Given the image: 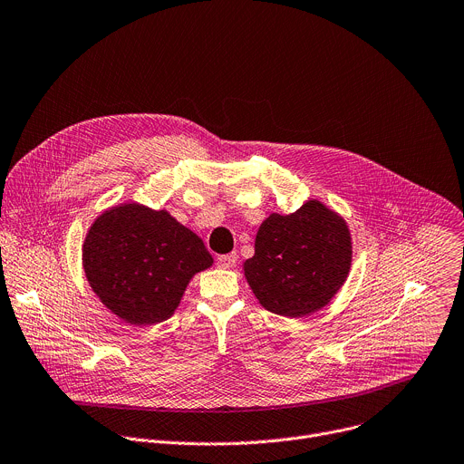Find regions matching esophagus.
I'll return each mask as SVG.
<instances>
[{
  "label": "esophagus",
  "instance_id": "obj_1",
  "mask_svg": "<svg viewBox=\"0 0 464 464\" xmlns=\"http://www.w3.org/2000/svg\"><path fill=\"white\" fill-rule=\"evenodd\" d=\"M236 260H237V256L234 252L221 254V256H218V266L223 267V269H230V267L236 266Z\"/></svg>",
  "mask_w": 464,
  "mask_h": 464
}]
</instances>
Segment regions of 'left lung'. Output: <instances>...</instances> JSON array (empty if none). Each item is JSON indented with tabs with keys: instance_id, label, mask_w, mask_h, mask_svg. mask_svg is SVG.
Returning <instances> with one entry per match:
<instances>
[{
	"instance_id": "obj_1",
	"label": "left lung",
	"mask_w": 464,
	"mask_h": 464,
	"mask_svg": "<svg viewBox=\"0 0 464 464\" xmlns=\"http://www.w3.org/2000/svg\"><path fill=\"white\" fill-rule=\"evenodd\" d=\"M352 245L346 223L317 200L273 214L256 234L245 276L269 312L302 317L330 302L346 280Z\"/></svg>"
}]
</instances>
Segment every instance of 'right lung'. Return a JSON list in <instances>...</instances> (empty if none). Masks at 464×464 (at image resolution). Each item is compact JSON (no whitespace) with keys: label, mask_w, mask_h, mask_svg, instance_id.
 <instances>
[{"label":"right lung","mask_w":464,"mask_h":464,"mask_svg":"<svg viewBox=\"0 0 464 464\" xmlns=\"http://www.w3.org/2000/svg\"><path fill=\"white\" fill-rule=\"evenodd\" d=\"M82 266L112 314L145 326L175 312L189 278L208 269L212 256L168 212L125 204L97 218L84 239Z\"/></svg>","instance_id":"obj_1"}]
</instances>
